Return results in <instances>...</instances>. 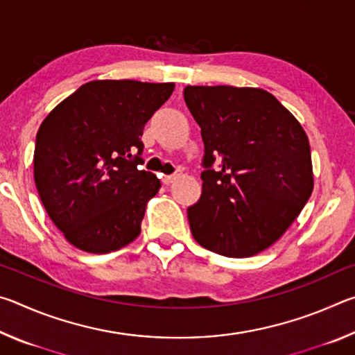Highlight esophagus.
<instances>
[{"label":"esophagus","instance_id":"34e87169","mask_svg":"<svg viewBox=\"0 0 355 355\" xmlns=\"http://www.w3.org/2000/svg\"><path fill=\"white\" fill-rule=\"evenodd\" d=\"M180 177H182V171L178 169L175 173H172V175H166V177H163V183H164V184H171V183L175 182V180H178Z\"/></svg>","mask_w":355,"mask_h":355}]
</instances>
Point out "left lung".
<instances>
[{"mask_svg":"<svg viewBox=\"0 0 355 355\" xmlns=\"http://www.w3.org/2000/svg\"><path fill=\"white\" fill-rule=\"evenodd\" d=\"M203 141L202 196L188 208L192 236L244 258L284 235L313 191L309 137L263 89L186 86Z\"/></svg>","mask_w":355,"mask_h":355,"instance_id":"left-lung-1","label":"left lung"}]
</instances>
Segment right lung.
Segmentation results:
<instances>
[{"label":"right lung","mask_w":355,"mask_h":355,"mask_svg":"<svg viewBox=\"0 0 355 355\" xmlns=\"http://www.w3.org/2000/svg\"><path fill=\"white\" fill-rule=\"evenodd\" d=\"M172 92V83L91 81L42 122L35 186L75 248L107 254L139 236L147 200L161 188L155 173L139 169L141 136Z\"/></svg>","instance_id":"right-lung-1"}]
</instances>
